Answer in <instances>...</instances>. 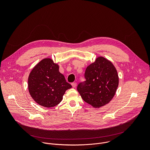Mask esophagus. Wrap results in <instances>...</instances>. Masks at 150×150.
I'll use <instances>...</instances> for the list:
<instances>
[{"instance_id":"esophagus-1","label":"esophagus","mask_w":150,"mask_h":150,"mask_svg":"<svg viewBox=\"0 0 150 150\" xmlns=\"http://www.w3.org/2000/svg\"><path fill=\"white\" fill-rule=\"evenodd\" d=\"M71 85H72V86L73 88H75L76 86V82H73V83H72Z\"/></svg>"}]
</instances>
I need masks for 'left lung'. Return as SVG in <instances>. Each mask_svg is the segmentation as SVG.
Here are the masks:
<instances>
[{"instance_id":"1","label":"left lung","mask_w":150,"mask_h":150,"mask_svg":"<svg viewBox=\"0 0 150 150\" xmlns=\"http://www.w3.org/2000/svg\"><path fill=\"white\" fill-rule=\"evenodd\" d=\"M85 78L86 81L77 87L83 101L100 108L112 100L119 85L117 72L112 62L103 56L97 57L87 67Z\"/></svg>"}]
</instances>
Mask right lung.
<instances>
[{
	"mask_svg": "<svg viewBox=\"0 0 150 150\" xmlns=\"http://www.w3.org/2000/svg\"><path fill=\"white\" fill-rule=\"evenodd\" d=\"M59 65L51 58L40 61L30 72L28 88L30 96L39 105L52 108L59 104L72 85L59 71Z\"/></svg>",
	"mask_w": 150,
	"mask_h": 150,
	"instance_id": "right-lung-1",
	"label": "right lung"
}]
</instances>
